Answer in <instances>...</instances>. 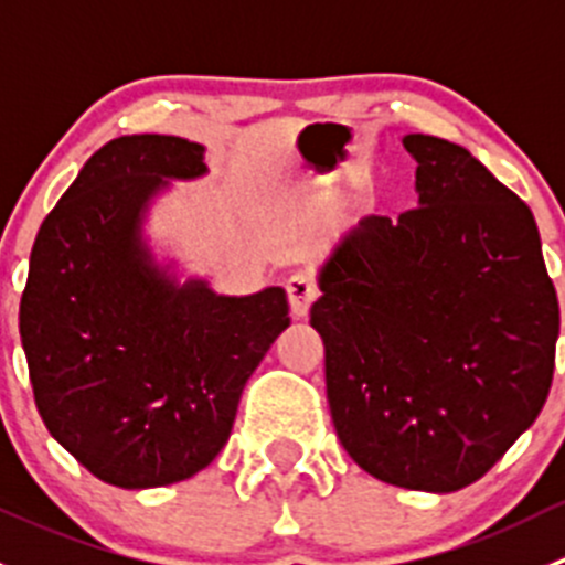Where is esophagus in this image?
I'll return each instance as SVG.
<instances>
[{
  "mask_svg": "<svg viewBox=\"0 0 565 565\" xmlns=\"http://www.w3.org/2000/svg\"><path fill=\"white\" fill-rule=\"evenodd\" d=\"M287 298H289V309H292L295 319L309 317L311 303L317 300V287L306 273H295L292 278L287 281Z\"/></svg>",
  "mask_w": 565,
  "mask_h": 565,
  "instance_id": "1",
  "label": "esophagus"
}]
</instances>
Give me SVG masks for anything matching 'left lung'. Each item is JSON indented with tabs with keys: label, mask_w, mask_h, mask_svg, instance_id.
<instances>
[{
	"label": "left lung",
	"mask_w": 565,
	"mask_h": 565,
	"mask_svg": "<svg viewBox=\"0 0 565 565\" xmlns=\"http://www.w3.org/2000/svg\"><path fill=\"white\" fill-rule=\"evenodd\" d=\"M402 145L418 207L339 237L311 328L344 451L380 481L443 494L539 418L561 309L527 204L465 147L424 134Z\"/></svg>",
	"instance_id": "left-lung-1"
}]
</instances>
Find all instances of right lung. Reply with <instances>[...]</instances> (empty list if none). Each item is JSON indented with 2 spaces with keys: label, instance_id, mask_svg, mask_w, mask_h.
<instances>
[{
  "label": "right lung",
  "instance_id": "obj_1",
  "mask_svg": "<svg viewBox=\"0 0 565 565\" xmlns=\"http://www.w3.org/2000/svg\"><path fill=\"white\" fill-rule=\"evenodd\" d=\"M204 174L196 141L119 136L84 163L32 246L19 328L38 413L111 487H167L204 470L289 328L281 287L218 295L152 246V204L174 180Z\"/></svg>",
  "mask_w": 565,
  "mask_h": 565
}]
</instances>
